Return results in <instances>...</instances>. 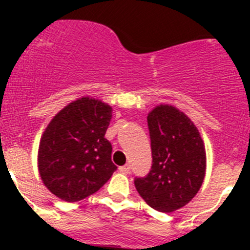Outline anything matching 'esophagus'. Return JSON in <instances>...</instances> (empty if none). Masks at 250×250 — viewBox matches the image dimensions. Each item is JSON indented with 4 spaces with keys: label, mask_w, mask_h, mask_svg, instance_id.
Here are the masks:
<instances>
[{
    "label": "esophagus",
    "mask_w": 250,
    "mask_h": 250,
    "mask_svg": "<svg viewBox=\"0 0 250 250\" xmlns=\"http://www.w3.org/2000/svg\"><path fill=\"white\" fill-rule=\"evenodd\" d=\"M119 170H120L121 173L123 174H129V171H130V165H124V167H119Z\"/></svg>",
    "instance_id": "obj_1"
}]
</instances>
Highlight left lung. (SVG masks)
<instances>
[{
  "mask_svg": "<svg viewBox=\"0 0 250 250\" xmlns=\"http://www.w3.org/2000/svg\"><path fill=\"white\" fill-rule=\"evenodd\" d=\"M151 170L135 178V188L147 205L163 213L180 209L199 191L207 156L193 121L171 105H159L147 115Z\"/></svg>",
  "mask_w": 250,
  "mask_h": 250,
  "instance_id": "obj_1",
  "label": "left lung"
}]
</instances>
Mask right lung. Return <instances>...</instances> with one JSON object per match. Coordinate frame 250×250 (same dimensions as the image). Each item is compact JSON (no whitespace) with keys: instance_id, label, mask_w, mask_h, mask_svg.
Listing matches in <instances>:
<instances>
[{"instance_id":"obj_1","label":"right lung","mask_w":250,"mask_h":250,"mask_svg":"<svg viewBox=\"0 0 250 250\" xmlns=\"http://www.w3.org/2000/svg\"><path fill=\"white\" fill-rule=\"evenodd\" d=\"M111 106L81 98L57 112L41 136L39 171L51 193L65 202H79L105 184L118 167L105 139Z\"/></svg>"}]
</instances>
